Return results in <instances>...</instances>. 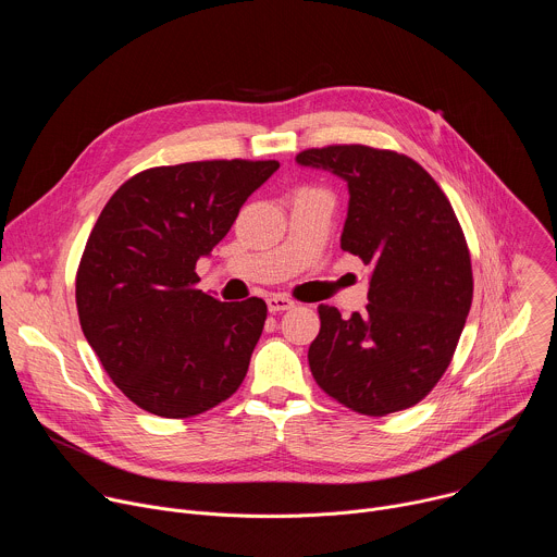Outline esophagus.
<instances>
[{
  "label": "esophagus",
  "instance_id": "obj_1",
  "mask_svg": "<svg viewBox=\"0 0 557 557\" xmlns=\"http://www.w3.org/2000/svg\"><path fill=\"white\" fill-rule=\"evenodd\" d=\"M267 306H269L271 312H282V310L293 308L295 301L288 299V297H284V295H269V297H267Z\"/></svg>",
  "mask_w": 557,
  "mask_h": 557
}]
</instances>
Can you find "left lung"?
I'll use <instances>...</instances> for the list:
<instances>
[{
    "instance_id": "1",
    "label": "left lung",
    "mask_w": 557,
    "mask_h": 557,
    "mask_svg": "<svg viewBox=\"0 0 557 557\" xmlns=\"http://www.w3.org/2000/svg\"><path fill=\"white\" fill-rule=\"evenodd\" d=\"M348 183L342 249L372 269L368 306L342 320L322 304L310 372L352 412L385 417L417 406L447 370L473 297L460 222L436 181L406 153L329 145L297 153Z\"/></svg>"
}]
</instances>
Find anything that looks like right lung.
I'll use <instances>...</instances> for the list:
<instances>
[{
	"mask_svg": "<svg viewBox=\"0 0 557 557\" xmlns=\"http://www.w3.org/2000/svg\"><path fill=\"white\" fill-rule=\"evenodd\" d=\"M277 168L243 158L151 168L103 207L76 271L78 322L114 385L145 412L189 419L245 381L267 304L202 293L196 262Z\"/></svg>",
	"mask_w": 557,
	"mask_h": 557,
	"instance_id": "obj_1",
	"label": "right lung"
}]
</instances>
